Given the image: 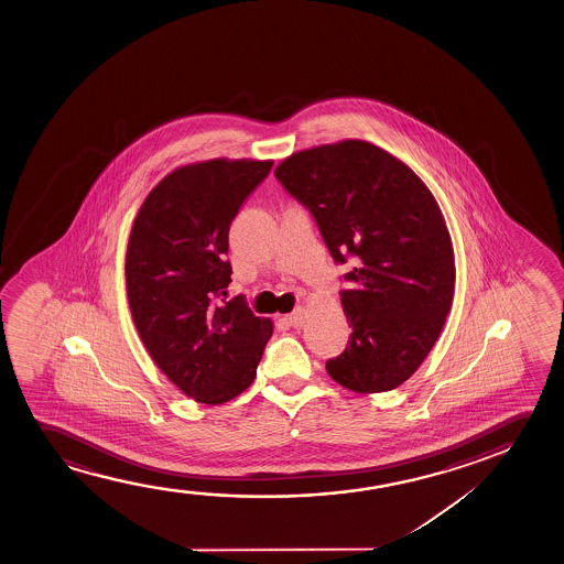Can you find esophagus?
<instances>
[{
  "instance_id": "obj_1",
  "label": "esophagus",
  "mask_w": 564,
  "mask_h": 564,
  "mask_svg": "<svg viewBox=\"0 0 564 564\" xmlns=\"http://www.w3.org/2000/svg\"><path fill=\"white\" fill-rule=\"evenodd\" d=\"M285 322L293 325V327H302V324H304V308H296L291 312L289 316H285Z\"/></svg>"
}]
</instances>
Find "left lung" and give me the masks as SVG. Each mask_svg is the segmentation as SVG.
Wrapping results in <instances>:
<instances>
[{
	"instance_id": "obj_1",
	"label": "left lung",
	"mask_w": 564,
	"mask_h": 564,
	"mask_svg": "<svg viewBox=\"0 0 564 564\" xmlns=\"http://www.w3.org/2000/svg\"><path fill=\"white\" fill-rule=\"evenodd\" d=\"M279 183L310 209L337 263L355 260L340 293L352 333L325 364L339 386L383 393L430 355L455 296V250L440 204L406 163L366 140L301 150Z\"/></svg>"
}]
</instances>
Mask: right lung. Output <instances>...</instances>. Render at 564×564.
<instances>
[{
	"instance_id": "obj_1",
	"label": "right lung",
	"mask_w": 564,
	"mask_h": 564,
	"mask_svg": "<svg viewBox=\"0 0 564 564\" xmlns=\"http://www.w3.org/2000/svg\"><path fill=\"white\" fill-rule=\"evenodd\" d=\"M271 160L188 163L150 191L132 224L124 258L132 322L158 368L186 397L224 404L254 381L273 333L231 283L229 227Z\"/></svg>"
}]
</instances>
